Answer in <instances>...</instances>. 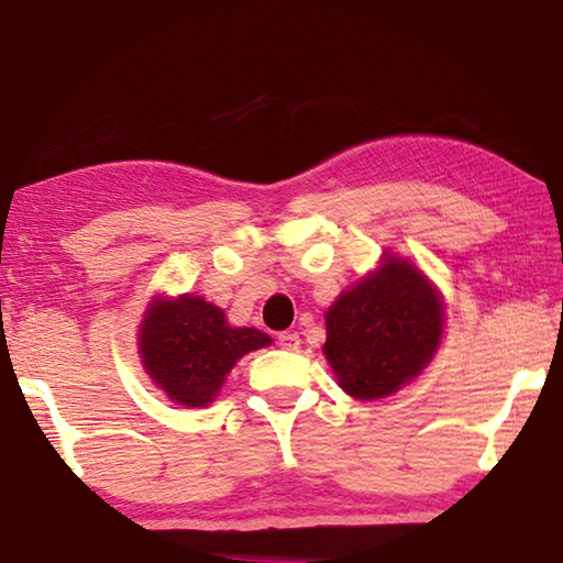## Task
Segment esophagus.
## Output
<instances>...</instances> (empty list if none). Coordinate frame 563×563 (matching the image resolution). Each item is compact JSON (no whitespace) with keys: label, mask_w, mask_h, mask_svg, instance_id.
Returning <instances> with one entry per match:
<instances>
[{"label":"esophagus","mask_w":563,"mask_h":563,"mask_svg":"<svg viewBox=\"0 0 563 563\" xmlns=\"http://www.w3.org/2000/svg\"><path fill=\"white\" fill-rule=\"evenodd\" d=\"M278 345H280L283 350H298V347H300L298 332H280V335H278Z\"/></svg>","instance_id":"34e87169"}]
</instances>
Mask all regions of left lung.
Masks as SVG:
<instances>
[{
    "instance_id": "obj_1",
    "label": "left lung",
    "mask_w": 563,
    "mask_h": 563,
    "mask_svg": "<svg viewBox=\"0 0 563 563\" xmlns=\"http://www.w3.org/2000/svg\"><path fill=\"white\" fill-rule=\"evenodd\" d=\"M325 357L340 387L377 399L422 373L442 338V302L415 265L387 255L383 268L328 310Z\"/></svg>"
}]
</instances>
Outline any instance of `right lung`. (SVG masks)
Returning a JSON list of instances; mask_svg holds the SVG:
<instances>
[{
    "instance_id": "obj_1",
    "label": "right lung",
    "mask_w": 563,
    "mask_h": 563,
    "mask_svg": "<svg viewBox=\"0 0 563 563\" xmlns=\"http://www.w3.org/2000/svg\"><path fill=\"white\" fill-rule=\"evenodd\" d=\"M139 340L151 379L186 407L213 402L235 360L271 345L265 332L231 328L221 308L196 295L151 302Z\"/></svg>"
}]
</instances>
